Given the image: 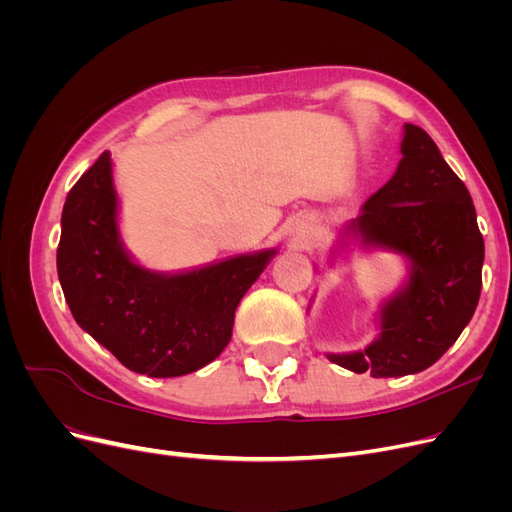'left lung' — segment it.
I'll return each mask as SVG.
<instances>
[{
  "instance_id": "left-lung-1",
  "label": "left lung",
  "mask_w": 512,
  "mask_h": 512,
  "mask_svg": "<svg viewBox=\"0 0 512 512\" xmlns=\"http://www.w3.org/2000/svg\"><path fill=\"white\" fill-rule=\"evenodd\" d=\"M395 175L363 205L348 232L410 262L404 288L380 307V335L361 352L327 354L354 374H418L451 348L472 320L483 286L485 241L472 196L438 145L406 123Z\"/></svg>"
}]
</instances>
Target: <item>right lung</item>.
Masks as SVG:
<instances>
[{"mask_svg": "<svg viewBox=\"0 0 512 512\" xmlns=\"http://www.w3.org/2000/svg\"><path fill=\"white\" fill-rule=\"evenodd\" d=\"M273 256L243 254L175 275L136 265L119 239L113 162L104 151L68 192L57 275L74 320L121 365L175 378L218 359L239 301Z\"/></svg>", "mask_w": 512, "mask_h": 512, "instance_id": "add662e5", "label": "right lung"}]
</instances>
